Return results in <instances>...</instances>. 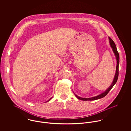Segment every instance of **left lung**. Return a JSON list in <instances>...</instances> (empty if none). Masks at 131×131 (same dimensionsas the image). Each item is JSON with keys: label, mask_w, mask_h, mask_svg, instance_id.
I'll return each instance as SVG.
<instances>
[{"label": "left lung", "mask_w": 131, "mask_h": 131, "mask_svg": "<svg viewBox=\"0 0 131 131\" xmlns=\"http://www.w3.org/2000/svg\"><path fill=\"white\" fill-rule=\"evenodd\" d=\"M109 40H110V45L111 47L112 48V51L114 53V54L116 58V71H115V75L114 77V79L113 80L112 83L111 84V85L108 87V88L107 89H106L104 92L102 93L97 96H96L95 97H91V98H82L81 97L78 96V95H75V96L77 97V98H78L80 100H84V101H91V100H97V99H99L100 98H102L104 97H105L108 93L110 92V91L112 89V87H113V86L115 84V83L117 82V79H118V66H119V54L117 51V49L115 46V44L114 43V42H113V41L111 38L108 37Z\"/></svg>", "instance_id": "left-lung-1"}]
</instances>
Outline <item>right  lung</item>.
Segmentation results:
<instances>
[{
  "instance_id": "right-lung-1",
  "label": "right lung",
  "mask_w": 131,
  "mask_h": 131,
  "mask_svg": "<svg viewBox=\"0 0 131 131\" xmlns=\"http://www.w3.org/2000/svg\"><path fill=\"white\" fill-rule=\"evenodd\" d=\"M51 98H50V99H49V100H47V101H46V102H48V101H49V100H50V99H51Z\"/></svg>"
}]
</instances>
